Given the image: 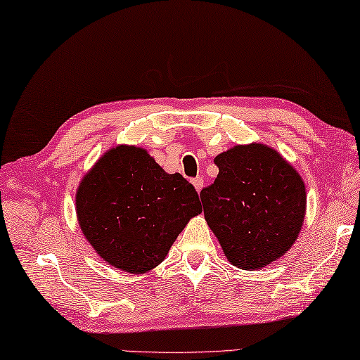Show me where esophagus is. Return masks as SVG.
<instances>
[{"label":"esophagus","instance_id":"esophagus-1","mask_svg":"<svg viewBox=\"0 0 360 360\" xmlns=\"http://www.w3.org/2000/svg\"><path fill=\"white\" fill-rule=\"evenodd\" d=\"M193 185H194V188H195V191L200 193L202 188H203V179H202V177H195V179L193 180Z\"/></svg>","mask_w":360,"mask_h":360}]
</instances>
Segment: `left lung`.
<instances>
[{
  "instance_id": "1",
  "label": "left lung",
  "mask_w": 360,
  "mask_h": 360,
  "mask_svg": "<svg viewBox=\"0 0 360 360\" xmlns=\"http://www.w3.org/2000/svg\"><path fill=\"white\" fill-rule=\"evenodd\" d=\"M219 174L200 200L208 227L233 266L255 271L281 259L306 218V185L276 148L233 146L214 158Z\"/></svg>"
}]
</instances>
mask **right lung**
Instances as JSON below:
<instances>
[{
	"label": "right lung",
	"instance_id": "add662e5",
	"mask_svg": "<svg viewBox=\"0 0 360 360\" xmlns=\"http://www.w3.org/2000/svg\"><path fill=\"white\" fill-rule=\"evenodd\" d=\"M75 210L100 259L130 274L157 268L189 219L202 213L191 183L167 174L146 148L127 144L106 150L83 175Z\"/></svg>",
	"mask_w": 360,
	"mask_h": 360
}]
</instances>
